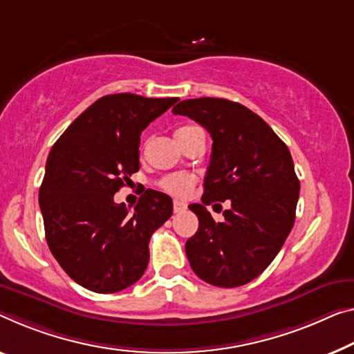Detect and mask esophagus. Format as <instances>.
Instances as JSON below:
<instances>
[{
  "label": "esophagus",
  "instance_id": "34e87169",
  "mask_svg": "<svg viewBox=\"0 0 354 354\" xmlns=\"http://www.w3.org/2000/svg\"><path fill=\"white\" fill-rule=\"evenodd\" d=\"M185 210H187V204H185L183 201H178V199L174 201V212H176V214H180V212H185Z\"/></svg>",
  "mask_w": 354,
  "mask_h": 354
}]
</instances>
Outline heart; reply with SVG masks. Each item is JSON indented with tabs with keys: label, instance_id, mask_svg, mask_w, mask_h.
<instances>
[{
	"label": "heart",
	"instance_id": "1",
	"mask_svg": "<svg viewBox=\"0 0 354 354\" xmlns=\"http://www.w3.org/2000/svg\"><path fill=\"white\" fill-rule=\"evenodd\" d=\"M196 131H199L198 127H183L180 129H177L176 138H183V136H188ZM194 183L196 177L193 174H171V176H166L162 178L160 182V187L167 193L185 198V196L192 193Z\"/></svg>",
	"mask_w": 354,
	"mask_h": 354
}]
</instances>
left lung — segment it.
Segmentation results:
<instances>
[{"mask_svg": "<svg viewBox=\"0 0 354 354\" xmlns=\"http://www.w3.org/2000/svg\"><path fill=\"white\" fill-rule=\"evenodd\" d=\"M207 129L214 144L203 204H189L199 227L185 243L194 274L221 288L245 285L274 261L296 218L299 178L286 144L248 107L223 97L185 100L172 109ZM226 198L216 223L205 205Z\"/></svg>", "mask_w": 354, "mask_h": 354, "instance_id": "8db88e82", "label": "left lung"}]
</instances>
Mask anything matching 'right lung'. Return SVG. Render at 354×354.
Segmentation results:
<instances>
[{"label":"right lung","mask_w":354,"mask_h":354,"mask_svg":"<svg viewBox=\"0 0 354 354\" xmlns=\"http://www.w3.org/2000/svg\"><path fill=\"white\" fill-rule=\"evenodd\" d=\"M178 97L107 95L52 147L39 189L48 248L75 283L117 292L149 264V242L172 215V199L145 189L133 212L113 194L139 171L140 134Z\"/></svg>","instance_id":"add662e5"}]
</instances>
